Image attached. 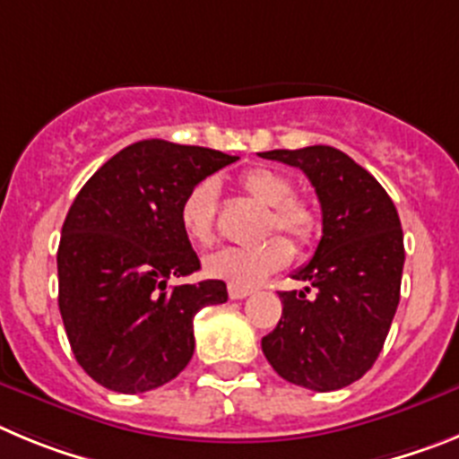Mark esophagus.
Here are the masks:
<instances>
[{
	"label": "esophagus",
	"instance_id": "34e87169",
	"mask_svg": "<svg viewBox=\"0 0 459 459\" xmlns=\"http://www.w3.org/2000/svg\"><path fill=\"white\" fill-rule=\"evenodd\" d=\"M251 288H245V286H235V283H230L229 286V295L230 299H245V297L251 295Z\"/></svg>",
	"mask_w": 459,
	"mask_h": 459
}]
</instances>
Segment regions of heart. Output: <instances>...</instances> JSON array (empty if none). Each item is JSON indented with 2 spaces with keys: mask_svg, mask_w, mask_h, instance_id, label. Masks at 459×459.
Here are the masks:
<instances>
[{
  "mask_svg": "<svg viewBox=\"0 0 459 459\" xmlns=\"http://www.w3.org/2000/svg\"><path fill=\"white\" fill-rule=\"evenodd\" d=\"M239 187L267 208L263 233L283 230L297 247L311 245L320 233V214L316 205L304 196L292 194L288 176L267 167H255L239 176ZM180 226L189 242L196 247H210L217 239V187L210 180L194 185L180 204ZM292 247L286 238L272 235L254 247H229L210 254L204 260L205 274L235 286H255L272 272L288 265Z\"/></svg>",
  "mask_w": 459,
  "mask_h": 459,
  "instance_id": "1",
  "label": "heart"
}]
</instances>
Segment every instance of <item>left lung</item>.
Returning a JSON list of instances; mask_svg holds the SVG:
<instances>
[{
  "label": "left lung",
  "mask_w": 459,
  "mask_h": 459,
  "mask_svg": "<svg viewBox=\"0 0 459 459\" xmlns=\"http://www.w3.org/2000/svg\"><path fill=\"white\" fill-rule=\"evenodd\" d=\"M260 158L307 173L322 208V238L279 292L283 313L263 338V354L286 382L336 391L368 373L400 301L404 245L400 217L382 185L332 146L267 151ZM313 291V296L307 292Z\"/></svg>",
  "instance_id": "obj_1"
}]
</instances>
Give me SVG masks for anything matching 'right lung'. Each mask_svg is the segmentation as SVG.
Here are the masks:
<instances>
[{
    "mask_svg": "<svg viewBox=\"0 0 459 459\" xmlns=\"http://www.w3.org/2000/svg\"><path fill=\"white\" fill-rule=\"evenodd\" d=\"M204 146L143 139L98 169L61 229L59 311L89 377L118 394L171 382L194 354V316L229 299L224 281L169 288L201 270L180 226L185 194L235 162Z\"/></svg>",
    "mask_w": 459,
    "mask_h": 459,
    "instance_id": "obj_1",
    "label": "right lung"
}]
</instances>
